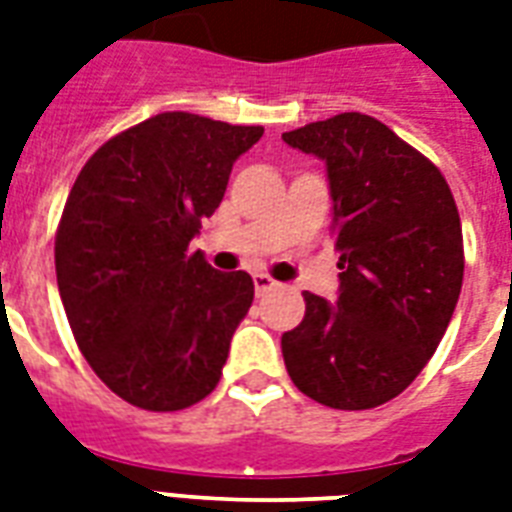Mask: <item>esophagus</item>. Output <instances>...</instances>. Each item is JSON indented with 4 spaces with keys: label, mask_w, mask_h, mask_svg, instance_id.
I'll use <instances>...</instances> for the list:
<instances>
[{
    "label": "esophagus",
    "mask_w": 512,
    "mask_h": 512,
    "mask_svg": "<svg viewBox=\"0 0 512 512\" xmlns=\"http://www.w3.org/2000/svg\"><path fill=\"white\" fill-rule=\"evenodd\" d=\"M252 282H255L257 295H265V292H271L273 287H276V282H273L268 273H255V276H252Z\"/></svg>",
    "instance_id": "1"
}]
</instances>
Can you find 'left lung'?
Returning <instances> with one entry per match:
<instances>
[{
  "mask_svg": "<svg viewBox=\"0 0 512 512\" xmlns=\"http://www.w3.org/2000/svg\"><path fill=\"white\" fill-rule=\"evenodd\" d=\"M325 161L333 198L338 298L306 292V317L282 335L292 384L338 411L403 392L438 349L462 292V222L432 163L360 112L287 131Z\"/></svg>",
  "mask_w": 512,
  "mask_h": 512,
  "instance_id": "left-lung-1",
  "label": "left lung"
}]
</instances>
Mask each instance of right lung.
Listing matches in <instances>:
<instances>
[{
    "label": "right lung",
    "instance_id": "add662e5",
    "mask_svg": "<svg viewBox=\"0 0 512 512\" xmlns=\"http://www.w3.org/2000/svg\"><path fill=\"white\" fill-rule=\"evenodd\" d=\"M260 126L163 112L85 163L56 233V279L96 376L144 411H182L222 376L255 282L187 255Z\"/></svg>",
    "mask_w": 512,
    "mask_h": 512
}]
</instances>
